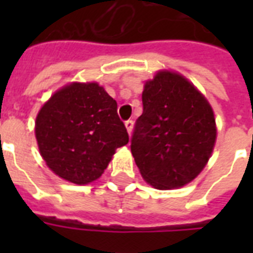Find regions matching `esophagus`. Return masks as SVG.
<instances>
[{"label": "esophagus", "instance_id": "34e87169", "mask_svg": "<svg viewBox=\"0 0 253 253\" xmlns=\"http://www.w3.org/2000/svg\"><path fill=\"white\" fill-rule=\"evenodd\" d=\"M125 126H126L127 128V132L131 134V132H132V128H134V121H132V119H128V121L125 122Z\"/></svg>", "mask_w": 253, "mask_h": 253}]
</instances>
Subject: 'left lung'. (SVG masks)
<instances>
[{"label":"left lung","instance_id":"obj_1","mask_svg":"<svg viewBox=\"0 0 253 253\" xmlns=\"http://www.w3.org/2000/svg\"><path fill=\"white\" fill-rule=\"evenodd\" d=\"M143 114L131 152L143 178L160 190L181 188L208 164L215 144L214 111L178 73L160 71L144 84Z\"/></svg>","mask_w":253,"mask_h":253}]
</instances>
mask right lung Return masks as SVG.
<instances>
[{
  "instance_id": "add662e5",
  "label": "right lung",
  "mask_w": 253,
  "mask_h": 253,
  "mask_svg": "<svg viewBox=\"0 0 253 253\" xmlns=\"http://www.w3.org/2000/svg\"><path fill=\"white\" fill-rule=\"evenodd\" d=\"M42 158L55 174L77 185L101 177L128 134L117 101L97 83H72L42 106L35 121Z\"/></svg>"
}]
</instances>
